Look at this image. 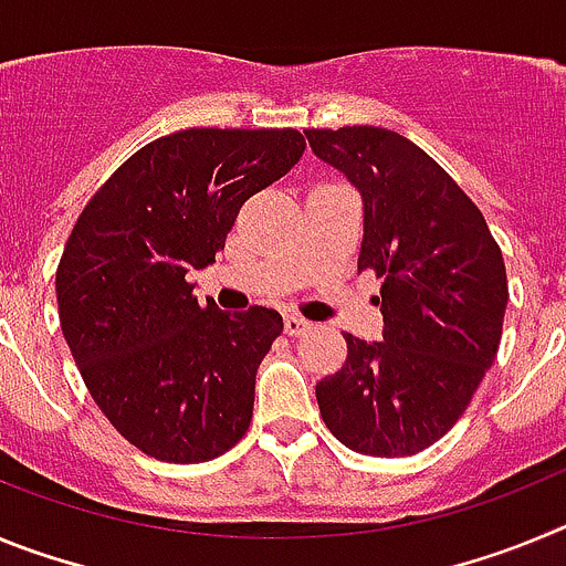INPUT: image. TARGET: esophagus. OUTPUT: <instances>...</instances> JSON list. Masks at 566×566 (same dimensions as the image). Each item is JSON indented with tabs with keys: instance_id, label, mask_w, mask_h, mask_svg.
Returning a JSON list of instances; mask_svg holds the SVG:
<instances>
[{
	"instance_id": "34e87169",
	"label": "esophagus",
	"mask_w": 566,
	"mask_h": 566,
	"mask_svg": "<svg viewBox=\"0 0 566 566\" xmlns=\"http://www.w3.org/2000/svg\"><path fill=\"white\" fill-rule=\"evenodd\" d=\"M283 328H286L289 337H300V334H306L308 328H312V323L303 317H297V314H286V319H283Z\"/></svg>"
}]
</instances>
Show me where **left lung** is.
<instances>
[{"mask_svg":"<svg viewBox=\"0 0 566 566\" xmlns=\"http://www.w3.org/2000/svg\"><path fill=\"white\" fill-rule=\"evenodd\" d=\"M314 155L363 192L359 269L379 280V343L343 334L317 382L328 431L365 457H413L451 431L493 365L507 308L496 238L431 155L382 127L306 129Z\"/></svg>","mask_w":566,"mask_h":566,"instance_id":"left-lung-1","label":"left lung"}]
</instances>
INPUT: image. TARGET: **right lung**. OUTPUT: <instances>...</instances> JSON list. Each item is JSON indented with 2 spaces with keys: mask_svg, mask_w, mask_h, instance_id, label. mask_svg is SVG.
Instances as JSON below:
<instances>
[{
  "mask_svg": "<svg viewBox=\"0 0 566 566\" xmlns=\"http://www.w3.org/2000/svg\"><path fill=\"white\" fill-rule=\"evenodd\" d=\"M303 149L292 127L181 129L129 155L78 214L56 269L59 323L90 397L147 457L209 462L249 431L283 317L198 303L187 272L214 263L240 207Z\"/></svg>",
  "mask_w": 566,
  "mask_h": 566,
  "instance_id": "add662e5",
  "label": "right lung"
}]
</instances>
